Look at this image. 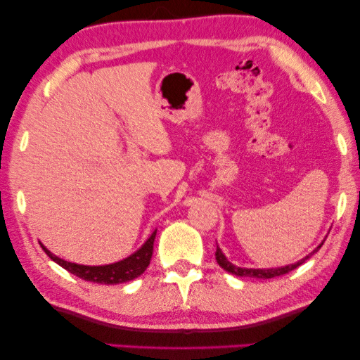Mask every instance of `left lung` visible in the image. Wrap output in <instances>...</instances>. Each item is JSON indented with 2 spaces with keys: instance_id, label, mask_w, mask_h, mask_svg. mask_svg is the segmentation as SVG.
Segmentation results:
<instances>
[{
  "instance_id": "left-lung-1",
  "label": "left lung",
  "mask_w": 360,
  "mask_h": 360,
  "mask_svg": "<svg viewBox=\"0 0 360 360\" xmlns=\"http://www.w3.org/2000/svg\"><path fill=\"white\" fill-rule=\"evenodd\" d=\"M323 243L318 245L316 249L313 250V252H309L307 257H303L302 260H298V262L295 264H290V265H285V267H275V269H248V267H238V265H234L233 262H229L228 259H226V255L223 254V250L219 248H216V260H218L219 267H223L226 272L233 274V275H238V277H252V278H274V277H280V275H285L288 272H292L297 267H300L304 260L311 257L313 254H316L319 249H321Z\"/></svg>"
}]
</instances>
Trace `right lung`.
<instances>
[{
	"mask_svg": "<svg viewBox=\"0 0 360 360\" xmlns=\"http://www.w3.org/2000/svg\"><path fill=\"white\" fill-rule=\"evenodd\" d=\"M155 234H157V229L150 234V238L147 239L134 254L129 255V257L122 259L120 262L108 264V265H80L75 262H68V260H63L60 257H57V255H53L44 244H41V248L44 249V252L53 260V262H57L60 267L68 270V272L73 275H77V277L86 280V282L117 285V283H124V282H129V280L137 278L141 274H144V270L147 267H149L152 252H154Z\"/></svg>",
	"mask_w": 360,
	"mask_h": 360,
	"instance_id": "right-lung-1",
	"label": "right lung"
}]
</instances>
